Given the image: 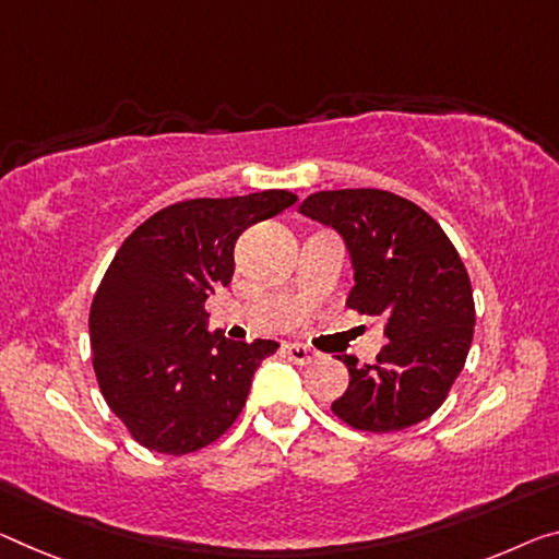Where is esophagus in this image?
Segmentation results:
<instances>
[{"label":"esophagus","instance_id":"obj_1","mask_svg":"<svg viewBox=\"0 0 559 559\" xmlns=\"http://www.w3.org/2000/svg\"><path fill=\"white\" fill-rule=\"evenodd\" d=\"M282 349H285V355L295 365H309V362H314V359H317V352L314 349H309L305 345H297V342H289V345H285Z\"/></svg>","mask_w":559,"mask_h":559}]
</instances>
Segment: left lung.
<instances>
[{
	"label": "left lung",
	"mask_w": 559,
	"mask_h": 559,
	"mask_svg": "<svg viewBox=\"0 0 559 559\" xmlns=\"http://www.w3.org/2000/svg\"><path fill=\"white\" fill-rule=\"evenodd\" d=\"M299 212L345 237L355 267L347 307L382 317L374 362L340 355L349 388L332 402L362 432H400L423 423L452 390L475 334L469 274L442 227L405 197L384 190L314 192Z\"/></svg>",
	"instance_id": "left-lung-1"
}]
</instances>
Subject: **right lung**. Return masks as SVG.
I'll list each match as a JSON object with an SVG mask.
<instances>
[{"mask_svg":"<svg viewBox=\"0 0 559 559\" xmlns=\"http://www.w3.org/2000/svg\"><path fill=\"white\" fill-rule=\"evenodd\" d=\"M297 194L264 190L169 204L119 247L90 309L102 397L142 448L190 454L242 412L252 377L277 342L204 332V299L235 274V242Z\"/></svg>","mask_w":559,"mask_h":559,"instance_id":"1","label":"right lung"}]
</instances>
